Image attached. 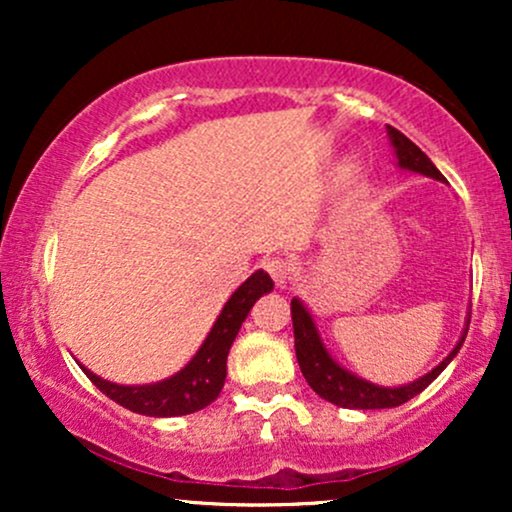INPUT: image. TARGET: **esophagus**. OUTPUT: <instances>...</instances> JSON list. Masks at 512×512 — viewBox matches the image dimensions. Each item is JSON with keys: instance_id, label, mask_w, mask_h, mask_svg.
Here are the masks:
<instances>
[{"instance_id": "obj_1", "label": "esophagus", "mask_w": 512, "mask_h": 512, "mask_svg": "<svg viewBox=\"0 0 512 512\" xmlns=\"http://www.w3.org/2000/svg\"><path fill=\"white\" fill-rule=\"evenodd\" d=\"M264 269H267L269 276H272V279L276 281V286H284L286 281L291 279L293 264H291L289 257L276 255V257H267V260H264Z\"/></svg>"}]
</instances>
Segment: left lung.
Instances as JSON below:
<instances>
[{"mask_svg": "<svg viewBox=\"0 0 512 512\" xmlns=\"http://www.w3.org/2000/svg\"><path fill=\"white\" fill-rule=\"evenodd\" d=\"M387 137H390L392 146H395L397 154V166L404 170H414V173L426 175V178L443 180V173L433 166L431 158H428L424 151L419 149L411 139L404 137L402 132L395 127L387 125ZM291 320H293V339H296V358L298 366H301L303 378L308 380V385L327 402L337 404V407L344 409H392L399 407V404L409 402L411 397H416L419 392H424L433 380L443 373L445 366L457 356L460 346L467 337V330H464L462 339L457 342L455 349L450 351L445 361H440L431 373H426L424 378L414 380V383L402 385V387H380L375 383H368V380L358 378V375L349 373V370L339 366L337 361L330 356V351L322 344L320 332H317L313 315L308 313V308L293 298L291 301ZM469 327V325H467Z\"/></svg>", "mask_w": 512, "mask_h": 512, "instance_id": "8db88e82", "label": "left lung"}]
</instances>
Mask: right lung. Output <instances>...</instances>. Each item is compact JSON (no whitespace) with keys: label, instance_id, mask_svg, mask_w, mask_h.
<instances>
[{"label":"right lung","instance_id":"add662e5","mask_svg":"<svg viewBox=\"0 0 512 512\" xmlns=\"http://www.w3.org/2000/svg\"><path fill=\"white\" fill-rule=\"evenodd\" d=\"M274 289V281L267 272L257 269L248 281L238 286V291L228 298L223 310L216 317L214 327L199 346V351L192 356V361L185 368L178 370L170 378L154 385H117L98 378L91 370L81 366L93 385L108 395L113 402L120 404L134 414L144 416H185L195 414L207 404L219 397L223 383H226V361L231 351L233 339L240 330V325L248 317L250 308L255 305L262 293Z\"/></svg>","mask_w":512,"mask_h":512}]
</instances>
